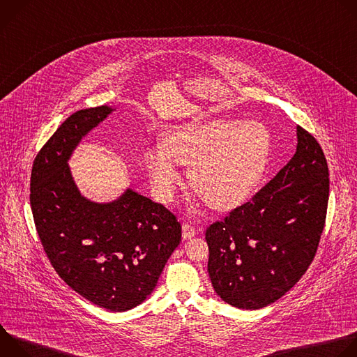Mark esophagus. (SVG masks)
<instances>
[{
  "instance_id": "1",
  "label": "esophagus",
  "mask_w": 357,
  "mask_h": 357,
  "mask_svg": "<svg viewBox=\"0 0 357 357\" xmlns=\"http://www.w3.org/2000/svg\"><path fill=\"white\" fill-rule=\"evenodd\" d=\"M195 234H196V229H195L192 225L185 223V225L182 226V237H183L185 240H188V238L193 237Z\"/></svg>"
}]
</instances>
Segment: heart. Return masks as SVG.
Returning a JSON list of instances; mask_svg holds the SVG:
<instances>
[{"label":"heart","mask_w":357,"mask_h":357,"mask_svg":"<svg viewBox=\"0 0 357 357\" xmlns=\"http://www.w3.org/2000/svg\"><path fill=\"white\" fill-rule=\"evenodd\" d=\"M273 138L260 121L213 119L178 126L161 146L145 152L146 174L162 199L181 183L176 167H190L193 189L219 211L243 203L261 182L271 155Z\"/></svg>","instance_id":"obj_1"}]
</instances>
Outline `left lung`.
Returning <instances> with one entry per match:
<instances>
[{"instance_id": "obj_1", "label": "left lung", "mask_w": 357, "mask_h": 357, "mask_svg": "<svg viewBox=\"0 0 357 357\" xmlns=\"http://www.w3.org/2000/svg\"><path fill=\"white\" fill-rule=\"evenodd\" d=\"M289 162L243 206L206 230L208 273L231 307L260 310L308 270L325 226L329 171L318 141L296 127Z\"/></svg>"}]
</instances>
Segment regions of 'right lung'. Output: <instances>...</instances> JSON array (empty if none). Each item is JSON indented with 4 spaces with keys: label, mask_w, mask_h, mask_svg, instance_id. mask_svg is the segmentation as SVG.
Masks as SVG:
<instances>
[{
    "label": "right lung",
    "mask_w": 357,
    "mask_h": 357,
    "mask_svg": "<svg viewBox=\"0 0 357 357\" xmlns=\"http://www.w3.org/2000/svg\"><path fill=\"white\" fill-rule=\"evenodd\" d=\"M114 110H79L61 124L33 161L29 199L38 236L59 277L97 307L124 312L154 291L182 230L161 203L131 188L100 203L76 186L68 164L73 151Z\"/></svg>",
    "instance_id": "right-lung-1"
}]
</instances>
